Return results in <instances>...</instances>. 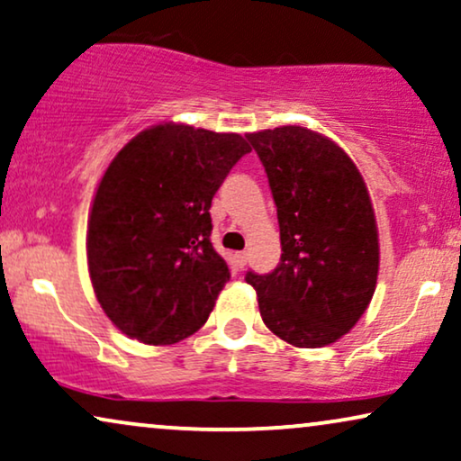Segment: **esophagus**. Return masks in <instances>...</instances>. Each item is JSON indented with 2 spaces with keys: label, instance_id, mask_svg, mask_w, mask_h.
Wrapping results in <instances>:
<instances>
[{
  "label": "esophagus",
  "instance_id": "obj_1",
  "mask_svg": "<svg viewBox=\"0 0 461 461\" xmlns=\"http://www.w3.org/2000/svg\"><path fill=\"white\" fill-rule=\"evenodd\" d=\"M234 261H236L238 267H244V266H247V261H249V255L247 253H236Z\"/></svg>",
  "mask_w": 461,
  "mask_h": 461
}]
</instances>
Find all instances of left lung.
Segmentation results:
<instances>
[{
  "label": "left lung",
  "instance_id": "1",
  "mask_svg": "<svg viewBox=\"0 0 461 461\" xmlns=\"http://www.w3.org/2000/svg\"><path fill=\"white\" fill-rule=\"evenodd\" d=\"M267 173L280 225V263L247 274L266 327L297 348L329 346L365 314L377 285L373 204L356 164L303 126L247 134Z\"/></svg>",
  "mask_w": 461,
  "mask_h": 461
}]
</instances>
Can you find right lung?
Instances as JSON below:
<instances>
[{"label": "right lung", "mask_w": 461, "mask_h": 461, "mask_svg": "<svg viewBox=\"0 0 461 461\" xmlns=\"http://www.w3.org/2000/svg\"><path fill=\"white\" fill-rule=\"evenodd\" d=\"M250 147L240 134L158 124L122 147L88 219L90 280L122 333L149 346L194 335L230 267L211 242V202Z\"/></svg>", "instance_id": "1"}]
</instances>
